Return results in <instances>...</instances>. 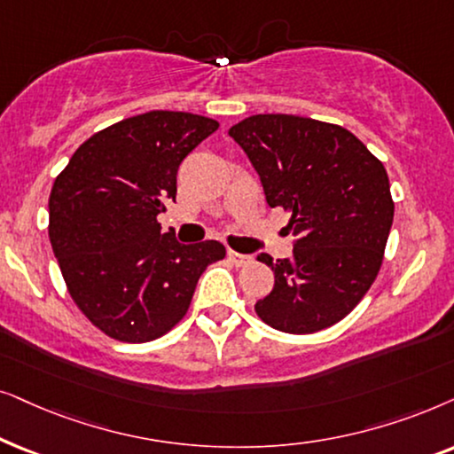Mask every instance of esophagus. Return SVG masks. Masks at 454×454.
Instances as JSON below:
<instances>
[{
    "label": "esophagus",
    "mask_w": 454,
    "mask_h": 454,
    "mask_svg": "<svg viewBox=\"0 0 454 454\" xmlns=\"http://www.w3.org/2000/svg\"><path fill=\"white\" fill-rule=\"evenodd\" d=\"M228 257H231V262L234 265H239V268H243V265H249L251 263V255H245V253H237V251H228Z\"/></svg>",
    "instance_id": "34e87169"
}]
</instances>
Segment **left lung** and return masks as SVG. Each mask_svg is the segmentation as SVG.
I'll return each mask as SVG.
<instances>
[{
    "label": "left lung",
    "instance_id": "obj_1",
    "mask_svg": "<svg viewBox=\"0 0 454 454\" xmlns=\"http://www.w3.org/2000/svg\"><path fill=\"white\" fill-rule=\"evenodd\" d=\"M263 184L270 207L290 215L293 259H257L274 288L257 316L288 334H313L347 317L376 280L395 203L382 161L338 124L257 114L228 130Z\"/></svg>",
    "mask_w": 454,
    "mask_h": 454
}]
</instances>
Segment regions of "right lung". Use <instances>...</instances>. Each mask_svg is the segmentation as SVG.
Here are the masks:
<instances>
[{"mask_svg":"<svg viewBox=\"0 0 454 454\" xmlns=\"http://www.w3.org/2000/svg\"><path fill=\"white\" fill-rule=\"evenodd\" d=\"M215 120L155 110L95 132L50 195V240L68 293L120 342H149L189 311L199 278L226 257L217 240L178 243L157 215L176 199L183 160Z\"/></svg>","mask_w":454,"mask_h":454,"instance_id":"obj_1","label":"right lung"}]
</instances>
